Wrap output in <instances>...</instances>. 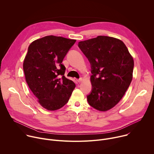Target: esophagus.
<instances>
[{
	"label": "esophagus",
	"instance_id": "34e87169",
	"mask_svg": "<svg viewBox=\"0 0 154 154\" xmlns=\"http://www.w3.org/2000/svg\"><path fill=\"white\" fill-rule=\"evenodd\" d=\"M77 81L78 82H81L83 81V79H82V78H80L79 79H77Z\"/></svg>",
	"mask_w": 154,
	"mask_h": 154
}]
</instances>
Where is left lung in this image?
Segmentation results:
<instances>
[{"mask_svg":"<svg viewBox=\"0 0 154 154\" xmlns=\"http://www.w3.org/2000/svg\"><path fill=\"white\" fill-rule=\"evenodd\" d=\"M91 65L92 91L88 103L100 112L113 108L122 98L133 78L134 61L125 44L106 36L79 42Z\"/></svg>","mask_w":154,"mask_h":154,"instance_id":"8db88e82","label":"left lung"}]
</instances>
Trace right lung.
<instances>
[{
	"instance_id": "right-lung-1",
	"label": "right lung",
	"mask_w": 154,
	"mask_h": 154,
	"mask_svg": "<svg viewBox=\"0 0 154 154\" xmlns=\"http://www.w3.org/2000/svg\"><path fill=\"white\" fill-rule=\"evenodd\" d=\"M75 39L53 35L33 41L23 63L26 82L39 103L55 111L66 103L75 88L74 82L64 77L61 64Z\"/></svg>"
}]
</instances>
